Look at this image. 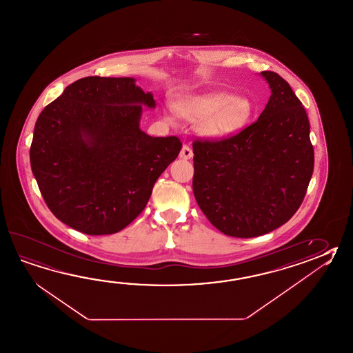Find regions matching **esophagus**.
<instances>
[{
  "label": "esophagus",
  "instance_id": "obj_1",
  "mask_svg": "<svg viewBox=\"0 0 353 353\" xmlns=\"http://www.w3.org/2000/svg\"><path fill=\"white\" fill-rule=\"evenodd\" d=\"M192 156H194L192 150L188 147V144H183V145H182V150H181L180 152V159H192Z\"/></svg>",
  "mask_w": 353,
  "mask_h": 353
}]
</instances>
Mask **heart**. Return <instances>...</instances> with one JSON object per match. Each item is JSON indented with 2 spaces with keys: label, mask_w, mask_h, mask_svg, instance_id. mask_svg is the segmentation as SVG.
I'll list each match as a JSON object with an SVG mask.
<instances>
[{
  "label": "heart",
  "mask_w": 353,
  "mask_h": 353,
  "mask_svg": "<svg viewBox=\"0 0 353 353\" xmlns=\"http://www.w3.org/2000/svg\"><path fill=\"white\" fill-rule=\"evenodd\" d=\"M179 113L196 121V130L206 138H223L243 130L252 119V101L223 92L191 95L179 103Z\"/></svg>",
  "instance_id": "obj_1"
}]
</instances>
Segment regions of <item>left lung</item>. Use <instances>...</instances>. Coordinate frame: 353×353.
Wrapping results in <instances>:
<instances>
[{
	"label": "left lung",
	"mask_w": 353,
	"mask_h": 353,
	"mask_svg": "<svg viewBox=\"0 0 353 353\" xmlns=\"http://www.w3.org/2000/svg\"><path fill=\"white\" fill-rule=\"evenodd\" d=\"M260 75L272 95L259 119L232 137L192 144L194 199L210 223L234 238H255L287 223L314 165L302 103L276 72Z\"/></svg>",
	"instance_id": "obj_1"
}]
</instances>
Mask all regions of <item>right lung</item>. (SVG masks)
I'll use <instances>...</instances> for the list:
<instances>
[{
    "mask_svg": "<svg viewBox=\"0 0 353 353\" xmlns=\"http://www.w3.org/2000/svg\"><path fill=\"white\" fill-rule=\"evenodd\" d=\"M142 105L153 109L156 101L134 78L88 77L40 113L30 163L61 223L88 235H109L143 211L182 143L144 133Z\"/></svg>",
    "mask_w": 353,
    "mask_h": 353,
    "instance_id": "right-lung-1",
    "label": "right lung"
}]
</instances>
